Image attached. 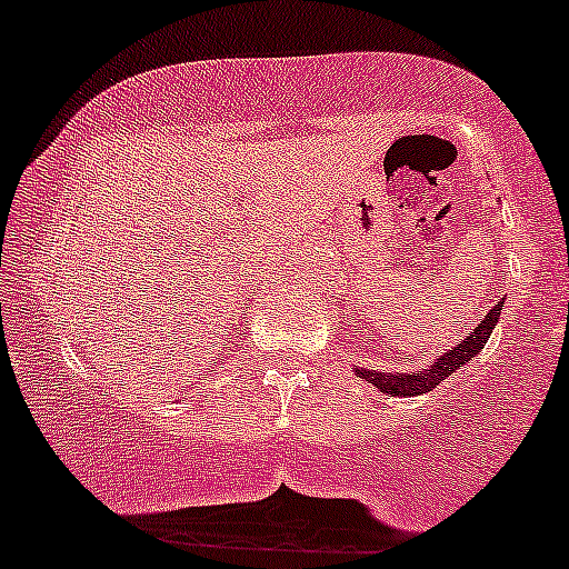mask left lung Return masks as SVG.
<instances>
[{
  "mask_svg": "<svg viewBox=\"0 0 569 569\" xmlns=\"http://www.w3.org/2000/svg\"><path fill=\"white\" fill-rule=\"evenodd\" d=\"M500 310H502V302H498L492 307V310L487 312L485 321H481L476 329L471 331V337L462 339L457 348H452L449 352H443V356L436 358L433 363H430L428 369L422 371H411V375H398V371H375V369H361L358 367V377L361 380H367L375 385V388H380V393H388V396H420V393H430V390L436 388L441 380H447L452 371H457L460 367H466L468 361H473L476 356H479L481 348L487 345L489 335H492V329L498 326L500 321Z\"/></svg>",
  "mask_w": 569,
  "mask_h": 569,
  "instance_id": "1",
  "label": "left lung"
}]
</instances>
